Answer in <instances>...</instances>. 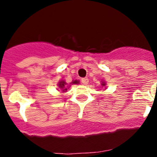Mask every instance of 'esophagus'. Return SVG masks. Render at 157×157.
Returning a JSON list of instances; mask_svg holds the SVG:
<instances>
[{"label": "esophagus", "mask_w": 157, "mask_h": 157, "mask_svg": "<svg viewBox=\"0 0 157 157\" xmlns=\"http://www.w3.org/2000/svg\"><path fill=\"white\" fill-rule=\"evenodd\" d=\"M82 82L84 85H87L89 82V79L87 78H82Z\"/></svg>", "instance_id": "esophagus-1"}]
</instances>
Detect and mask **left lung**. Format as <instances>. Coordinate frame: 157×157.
Segmentation results:
<instances>
[{
    "instance_id": "1",
    "label": "left lung",
    "mask_w": 157,
    "mask_h": 157,
    "mask_svg": "<svg viewBox=\"0 0 157 157\" xmlns=\"http://www.w3.org/2000/svg\"><path fill=\"white\" fill-rule=\"evenodd\" d=\"M101 86H105V82H101Z\"/></svg>"
}]
</instances>
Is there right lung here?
<instances>
[{"label":"right lung","instance_id":"obj_1","mask_svg":"<svg viewBox=\"0 0 157 157\" xmlns=\"http://www.w3.org/2000/svg\"><path fill=\"white\" fill-rule=\"evenodd\" d=\"M79 83V81H78V80H75V81H73L71 82V84H78ZM67 85V83L65 82L64 81H60L59 82V83H58V86H59V88L63 92H65V91H67V88L65 87V86Z\"/></svg>","mask_w":157,"mask_h":157}]
</instances>
